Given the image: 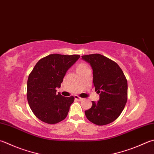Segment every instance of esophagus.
<instances>
[{
	"instance_id": "esophagus-1",
	"label": "esophagus",
	"mask_w": 154,
	"mask_h": 154,
	"mask_svg": "<svg viewBox=\"0 0 154 154\" xmlns=\"http://www.w3.org/2000/svg\"><path fill=\"white\" fill-rule=\"evenodd\" d=\"M74 98H75V99H76V100H79V101H81V100H83L82 98H80V97H78V96H77V95H75V96H74Z\"/></svg>"
}]
</instances>
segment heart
I'll return each instance as SVG.
<instances>
[{
    "label": "heart",
    "instance_id": "heart-1",
    "mask_svg": "<svg viewBox=\"0 0 154 154\" xmlns=\"http://www.w3.org/2000/svg\"><path fill=\"white\" fill-rule=\"evenodd\" d=\"M84 67H86V66L84 64H80L79 66H78V68H84Z\"/></svg>",
    "mask_w": 154,
    "mask_h": 154
}]
</instances>
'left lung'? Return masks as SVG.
I'll list each match as a JSON object with an SVG mask.
<instances>
[{
  "label": "left lung",
  "mask_w": 154,
  "mask_h": 154,
  "mask_svg": "<svg viewBox=\"0 0 154 154\" xmlns=\"http://www.w3.org/2000/svg\"><path fill=\"white\" fill-rule=\"evenodd\" d=\"M92 69L95 91L99 100L92 101L85 111L86 118L97 125H105L117 119L127 100V81L122 69L114 61L99 54L82 56Z\"/></svg>",
  "instance_id": "left-lung-1"
}]
</instances>
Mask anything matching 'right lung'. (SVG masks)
<instances>
[{
  "instance_id": "right-lung-1",
  "label": "right lung",
  "mask_w": 154,
  "mask_h": 154,
  "mask_svg": "<svg viewBox=\"0 0 154 154\" xmlns=\"http://www.w3.org/2000/svg\"><path fill=\"white\" fill-rule=\"evenodd\" d=\"M79 55L50 54L39 60L27 80V97L34 115L43 122L56 124L67 117L73 96L56 94L66 72L80 58Z\"/></svg>"
}]
</instances>
